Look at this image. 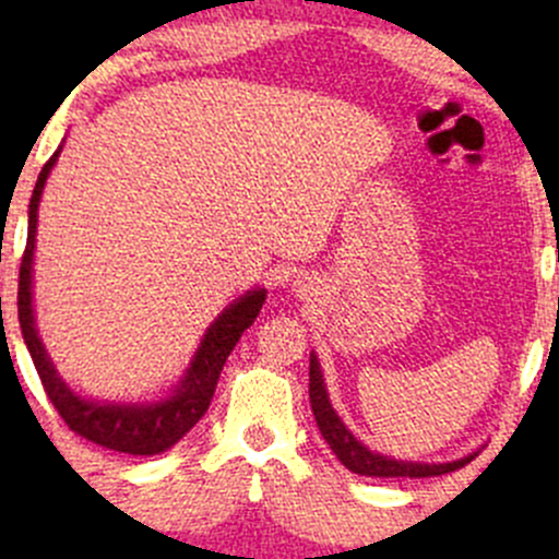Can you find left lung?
Returning a JSON list of instances; mask_svg holds the SVG:
<instances>
[{"label":"left lung","instance_id":"obj_1","mask_svg":"<svg viewBox=\"0 0 559 559\" xmlns=\"http://www.w3.org/2000/svg\"><path fill=\"white\" fill-rule=\"evenodd\" d=\"M308 392H311V408L316 416V425H319L321 436L330 443V449L335 452L337 460L348 467L352 473H359V476H376V478H427V476H443V473H452L465 467L467 462L473 460L465 456V460L456 462H443V465H421V462H400L389 460V456L373 454L370 449H365L352 432L346 430L337 414L332 411L330 397H326L324 379H321L319 359L311 354V384H308Z\"/></svg>","mask_w":559,"mask_h":559}]
</instances>
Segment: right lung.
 Here are the masks:
<instances>
[{"instance_id": "right-lung-1", "label": "right lung", "mask_w": 559, "mask_h": 559, "mask_svg": "<svg viewBox=\"0 0 559 559\" xmlns=\"http://www.w3.org/2000/svg\"><path fill=\"white\" fill-rule=\"evenodd\" d=\"M59 159V151L45 162L43 173H39L35 191H32L29 202V235H26L24 257H21V273H19V321L21 332H24L26 348L32 354L39 381H43L45 394L59 411L64 425L70 427L75 436L86 438V441L97 443V447L112 449V452L134 454V456H151L162 454L175 447L197 421L205 416L207 405H211L213 392H216V381L222 376L224 362L233 354L235 343L240 335L253 324L259 316V308L264 302V289L248 292L240 297L235 306L216 319V324L207 330L202 337L200 348L194 354L189 373L183 376L180 386L165 403L154 405H116V403H94V400L78 397L70 392V386L59 379L53 370V362L45 354L43 343H39L35 330V316H32V257H35V233H37V207L43 186L48 180L50 167Z\"/></svg>"}]
</instances>
